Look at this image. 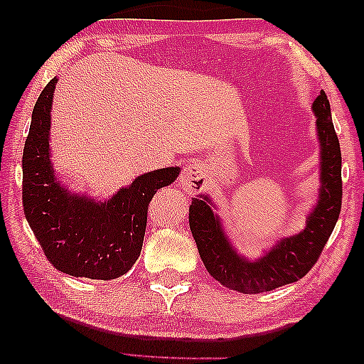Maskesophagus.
I'll return each instance as SVG.
<instances>
[{
  "label": "esophagus",
  "mask_w": 364,
  "mask_h": 364,
  "mask_svg": "<svg viewBox=\"0 0 364 364\" xmlns=\"http://www.w3.org/2000/svg\"><path fill=\"white\" fill-rule=\"evenodd\" d=\"M208 168L201 163H192L188 164L183 172L181 174V178H178V183L183 192L187 193H196L201 192L206 187V181H208Z\"/></svg>",
  "instance_id": "esophagus-1"
}]
</instances>
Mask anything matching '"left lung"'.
<instances>
[{"label":"left lung","instance_id":"8db88e82","mask_svg":"<svg viewBox=\"0 0 364 364\" xmlns=\"http://www.w3.org/2000/svg\"><path fill=\"white\" fill-rule=\"evenodd\" d=\"M313 112L321 145L319 200L300 234L279 240L263 258L248 261L232 248L208 195L193 198L188 223L208 272L224 287L240 294H261L300 281L316 264L342 208V153L331 116V105L321 90Z\"/></svg>","mask_w":364,"mask_h":364}]
</instances>
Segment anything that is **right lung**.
<instances>
[{
  "label": "right lung",
  "mask_w": 364,
  "mask_h": 364,
  "mask_svg": "<svg viewBox=\"0 0 364 364\" xmlns=\"http://www.w3.org/2000/svg\"><path fill=\"white\" fill-rule=\"evenodd\" d=\"M51 79L33 106L22 154V205L27 223L58 271L74 277L109 281L139 259L148 205L159 188L176 181L178 168L139 176L108 201L70 193L56 178L50 161Z\"/></svg>",
  "instance_id": "right-lung-1"
}]
</instances>
